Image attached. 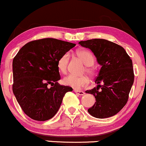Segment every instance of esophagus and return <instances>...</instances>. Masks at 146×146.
<instances>
[{
    "instance_id": "34e87169",
    "label": "esophagus",
    "mask_w": 146,
    "mask_h": 146,
    "mask_svg": "<svg viewBox=\"0 0 146 146\" xmlns=\"http://www.w3.org/2000/svg\"><path fill=\"white\" fill-rule=\"evenodd\" d=\"M74 92L75 93H77V94L79 95H84L85 94V93L84 91H81V90H74Z\"/></svg>"
}]
</instances>
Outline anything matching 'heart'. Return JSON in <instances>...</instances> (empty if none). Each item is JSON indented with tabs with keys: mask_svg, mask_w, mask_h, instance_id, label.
Masks as SVG:
<instances>
[{
	"mask_svg": "<svg viewBox=\"0 0 146 146\" xmlns=\"http://www.w3.org/2000/svg\"><path fill=\"white\" fill-rule=\"evenodd\" d=\"M77 56L86 66H88L86 68L87 73L93 75L94 73V70L90 68V66H92L94 64L95 58L91 52L86 49H80L77 51ZM69 58V53H65L58 58L57 61V67L60 73L64 74L66 73ZM63 83L66 86L72 87L74 89L80 90L89 83V78L86 75L76 76V75H69L63 79Z\"/></svg>",
	"mask_w": 146,
	"mask_h": 146,
	"instance_id": "1",
	"label": "heart"
}]
</instances>
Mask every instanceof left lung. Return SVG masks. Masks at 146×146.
Returning a JSON list of instances; mask_svg holds the SVG:
<instances>
[{
  "label": "left lung",
  "mask_w": 146,
  "mask_h": 146,
  "mask_svg": "<svg viewBox=\"0 0 146 146\" xmlns=\"http://www.w3.org/2000/svg\"><path fill=\"white\" fill-rule=\"evenodd\" d=\"M79 44L91 50L102 66L95 79L98 86L86 91L96 100L88 113L99 119L114 116L128 102L134 82L132 60L122 46L107 40H88Z\"/></svg>",
  "instance_id": "obj_1"
}]
</instances>
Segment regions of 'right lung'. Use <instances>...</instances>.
<instances>
[{
  "label": "right lung",
  "mask_w": 146,
  "mask_h": 146,
  "mask_svg": "<svg viewBox=\"0 0 146 146\" xmlns=\"http://www.w3.org/2000/svg\"><path fill=\"white\" fill-rule=\"evenodd\" d=\"M75 46L68 42L44 38L27 43L14 57L13 93L30 118L41 121L51 119L66 93L73 90L58 82L60 75L57 61Z\"/></svg>",
  "instance_id": "add662e5"
}]
</instances>
